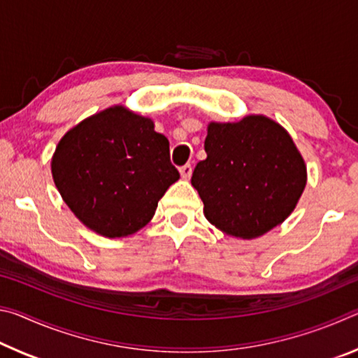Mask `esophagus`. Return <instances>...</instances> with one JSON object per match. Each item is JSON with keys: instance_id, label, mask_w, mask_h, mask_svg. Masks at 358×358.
I'll use <instances>...</instances> for the list:
<instances>
[{"instance_id": "1", "label": "esophagus", "mask_w": 358, "mask_h": 358, "mask_svg": "<svg viewBox=\"0 0 358 358\" xmlns=\"http://www.w3.org/2000/svg\"><path fill=\"white\" fill-rule=\"evenodd\" d=\"M180 173H181V178L189 180L191 175H192V167H191V164H185L183 167H180Z\"/></svg>"}]
</instances>
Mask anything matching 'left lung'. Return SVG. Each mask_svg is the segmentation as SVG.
I'll use <instances>...</instances> for the list:
<instances>
[{"label": "left lung", "mask_w": 358, "mask_h": 358, "mask_svg": "<svg viewBox=\"0 0 358 358\" xmlns=\"http://www.w3.org/2000/svg\"><path fill=\"white\" fill-rule=\"evenodd\" d=\"M207 159L191 183L203 215L232 237L251 240L292 213L306 186V166L289 132L264 115L238 123H210Z\"/></svg>", "instance_id": "8db88e82"}]
</instances>
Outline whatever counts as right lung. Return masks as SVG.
<instances>
[{
	"label": "right lung",
	"instance_id": "add662e5",
	"mask_svg": "<svg viewBox=\"0 0 358 358\" xmlns=\"http://www.w3.org/2000/svg\"><path fill=\"white\" fill-rule=\"evenodd\" d=\"M53 181L78 220L108 238L136 234L180 178L166 136L123 106L93 115L59 141Z\"/></svg>",
	"mask_w": 358,
	"mask_h": 358
}]
</instances>
